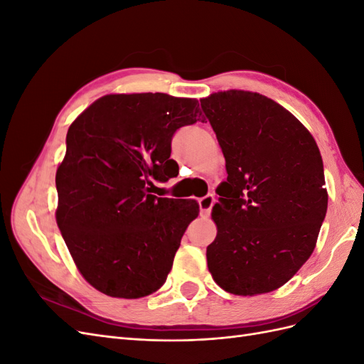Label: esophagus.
<instances>
[{
	"label": "esophagus",
	"mask_w": 364,
	"mask_h": 364,
	"mask_svg": "<svg viewBox=\"0 0 364 364\" xmlns=\"http://www.w3.org/2000/svg\"><path fill=\"white\" fill-rule=\"evenodd\" d=\"M214 202H215V199H214V196H213V194H208V196L202 197V199L199 200L200 214H202L203 217H208L209 214H211V208H213Z\"/></svg>",
	"instance_id": "esophagus-1"
}]
</instances>
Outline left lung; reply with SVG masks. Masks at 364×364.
Masks as SVG:
<instances>
[{"label":"left lung","instance_id":"1","mask_svg":"<svg viewBox=\"0 0 364 364\" xmlns=\"http://www.w3.org/2000/svg\"><path fill=\"white\" fill-rule=\"evenodd\" d=\"M226 161L213 208L208 269L225 291L279 289L311 257L328 208L316 141L266 95L230 90L200 100Z\"/></svg>","mask_w":364,"mask_h":364}]
</instances>
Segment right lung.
<instances>
[{
    "label": "right lung",
    "mask_w": 364,
    "mask_h": 364,
    "mask_svg": "<svg viewBox=\"0 0 364 364\" xmlns=\"http://www.w3.org/2000/svg\"><path fill=\"white\" fill-rule=\"evenodd\" d=\"M196 98L109 94L74 119L56 173V222L82 277L112 297L159 290L199 203L150 194L178 174L171 138L200 117Z\"/></svg>",
    "instance_id": "1"
}]
</instances>
